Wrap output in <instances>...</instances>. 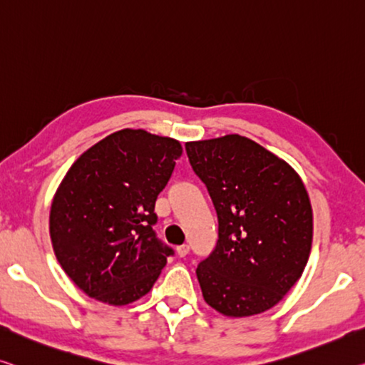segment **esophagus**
<instances>
[{
  "label": "esophagus",
  "instance_id": "1",
  "mask_svg": "<svg viewBox=\"0 0 365 365\" xmlns=\"http://www.w3.org/2000/svg\"><path fill=\"white\" fill-rule=\"evenodd\" d=\"M176 253H178V256H179V257H184V256H186V255L189 253V245H181V246H178V248H176Z\"/></svg>",
  "mask_w": 365,
  "mask_h": 365
}]
</instances>
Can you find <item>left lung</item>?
Instances as JSON below:
<instances>
[{
	"label": "left lung",
	"mask_w": 365,
	"mask_h": 365,
	"mask_svg": "<svg viewBox=\"0 0 365 365\" xmlns=\"http://www.w3.org/2000/svg\"><path fill=\"white\" fill-rule=\"evenodd\" d=\"M186 151L218 217L215 250L195 271L204 300L225 317L259 315L294 287L310 256L305 184L287 161L238 133L187 142Z\"/></svg>",
	"instance_id": "8db88e82"
}]
</instances>
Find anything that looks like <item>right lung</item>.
I'll return each instance as SVG.
<instances>
[{
	"instance_id": "right-lung-1",
	"label": "right lung",
	"mask_w": 365,
	"mask_h": 365,
	"mask_svg": "<svg viewBox=\"0 0 365 365\" xmlns=\"http://www.w3.org/2000/svg\"><path fill=\"white\" fill-rule=\"evenodd\" d=\"M181 143L124 128L88 148L61 179L50 207L57 261L78 289L122 307L147 295L173 250L155 237V202Z\"/></svg>"
}]
</instances>
